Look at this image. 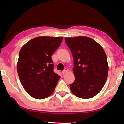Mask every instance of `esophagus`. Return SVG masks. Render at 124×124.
Returning <instances> with one entry per match:
<instances>
[{"label":"esophagus","instance_id":"esophagus-1","mask_svg":"<svg viewBox=\"0 0 124 124\" xmlns=\"http://www.w3.org/2000/svg\"><path fill=\"white\" fill-rule=\"evenodd\" d=\"M68 69H67V68H65L64 70L62 72V73H63V74H65V73H66L68 72Z\"/></svg>","mask_w":124,"mask_h":124}]
</instances>
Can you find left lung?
I'll return each instance as SVG.
<instances>
[{
  "label": "left lung",
  "mask_w": 124,
  "mask_h": 124,
  "mask_svg": "<svg viewBox=\"0 0 124 124\" xmlns=\"http://www.w3.org/2000/svg\"><path fill=\"white\" fill-rule=\"evenodd\" d=\"M73 54L75 76L70 85L73 95L81 98H90L101 91L108 74L107 56L103 47L87 37L65 38Z\"/></svg>",
  "instance_id": "8db88e82"
}]
</instances>
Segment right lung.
I'll list each match as a JSON object with an SVG mask.
<instances>
[{
    "label": "right lung",
    "instance_id": "obj_1",
    "mask_svg": "<svg viewBox=\"0 0 124 124\" xmlns=\"http://www.w3.org/2000/svg\"><path fill=\"white\" fill-rule=\"evenodd\" d=\"M62 40V37H38L21 49L17 70L22 86L31 97L44 99L54 92L60 77L53 71L51 56Z\"/></svg>",
    "mask_w": 124,
    "mask_h": 124
}]
</instances>
